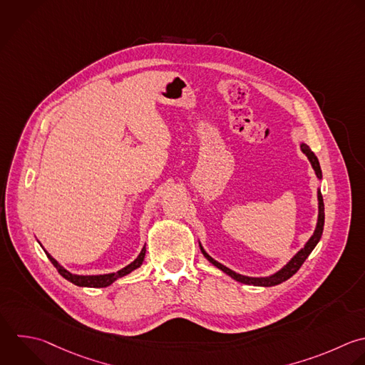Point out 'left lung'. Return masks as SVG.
Segmentation results:
<instances>
[{
    "label": "left lung",
    "mask_w": 365,
    "mask_h": 365,
    "mask_svg": "<svg viewBox=\"0 0 365 365\" xmlns=\"http://www.w3.org/2000/svg\"><path fill=\"white\" fill-rule=\"evenodd\" d=\"M301 151L307 155V158L309 160L314 171H315V175L318 177V180L322 178V173H321V167H319V163H318V158L315 157V154L309 150V147L307 144H301ZM317 197H318V220H317V227H315V231L314 234L311 235V238L307 241V244L304 245V248H301L279 271H277L275 274L269 275V277H247V275H241V274H237L235 271L230 269L228 267L222 265L221 262L215 261L211 255H208L205 252V250L202 248V245L200 244V248H201V252L204 254V257L212 264L215 265L217 268H220L222 272H225L227 275H230L231 278H234L235 281L238 282H242V284H248V285H255V287H272V285H277V284H281L284 281H287L288 278H291L298 269L299 267L304 264V261L307 259V257L311 254V251L315 248V245L318 244L321 235H322V230H324V201H322V195H321V191L318 190L317 192Z\"/></svg>",
    "instance_id": "1"
}]
</instances>
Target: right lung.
Listing matches in <instances>:
<instances>
[{"label": "right lung", "instance_id": "obj_1", "mask_svg": "<svg viewBox=\"0 0 365 365\" xmlns=\"http://www.w3.org/2000/svg\"><path fill=\"white\" fill-rule=\"evenodd\" d=\"M44 251H46V250H44ZM46 254H47V257L50 258V261L53 262V265L57 268V271H58L66 279H68L70 282H73V284H76V285H78V287L104 288V287L111 285V284H113L114 281H117L118 278H121V277L130 274L131 271L137 269L138 267H141V264H143V261H144V257H145V245L143 247L140 255H138L131 264H128L127 267L121 268V269L117 271V272L103 274V275H77V274H73V272L67 271L64 267H61V265L57 262V259H54L47 251H46Z\"/></svg>", "mask_w": 365, "mask_h": 365}]
</instances>
